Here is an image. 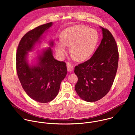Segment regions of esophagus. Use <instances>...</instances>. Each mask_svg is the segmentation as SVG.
Here are the masks:
<instances>
[{
    "instance_id": "34e87169",
    "label": "esophagus",
    "mask_w": 135,
    "mask_h": 135,
    "mask_svg": "<svg viewBox=\"0 0 135 135\" xmlns=\"http://www.w3.org/2000/svg\"><path fill=\"white\" fill-rule=\"evenodd\" d=\"M67 70L69 71H72L74 69V66L72 64L68 62L67 64Z\"/></svg>"
}]
</instances>
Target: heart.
I'll list each match as a JSON object with an SVG mask.
<instances>
[{
  "mask_svg": "<svg viewBox=\"0 0 135 135\" xmlns=\"http://www.w3.org/2000/svg\"><path fill=\"white\" fill-rule=\"evenodd\" d=\"M99 40V35L94 29L84 25H75L65 29L61 40L55 43V49L60 57L67 52V46H70V53L79 61H83L93 53Z\"/></svg>",
  "mask_w": 135,
  "mask_h": 135,
  "instance_id": "obj_1",
  "label": "heart"
}]
</instances>
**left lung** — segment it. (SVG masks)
<instances>
[{
	"instance_id": "left-lung-1",
	"label": "left lung",
	"mask_w": 135,
	"mask_h": 135,
	"mask_svg": "<svg viewBox=\"0 0 135 135\" xmlns=\"http://www.w3.org/2000/svg\"><path fill=\"white\" fill-rule=\"evenodd\" d=\"M102 28L103 39L92 56L75 66L78 78L75 89L83 100L94 102L109 91L118 70L119 51L114 37L107 29Z\"/></svg>"
}]
</instances>
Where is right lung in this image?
<instances>
[{
	"instance_id": "right-lung-1",
	"label": "right lung",
	"mask_w": 135,
	"mask_h": 135,
	"mask_svg": "<svg viewBox=\"0 0 135 135\" xmlns=\"http://www.w3.org/2000/svg\"><path fill=\"white\" fill-rule=\"evenodd\" d=\"M52 25L49 22L27 32L18 44L16 54L17 74L23 90L31 99L41 103H49L55 98L67 73L66 64L54 58L50 47L38 57L36 66L30 67L26 60L28 52L32 50ZM50 44L52 46L53 42Z\"/></svg>"
}]
</instances>
